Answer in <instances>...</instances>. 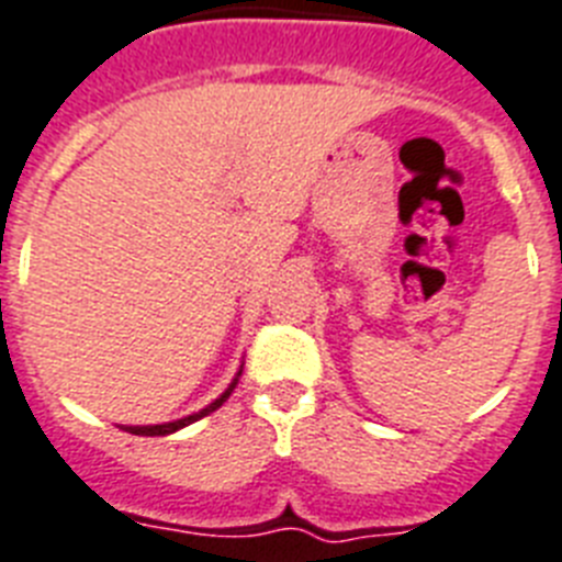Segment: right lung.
<instances>
[{
    "instance_id": "right-lung-1",
    "label": "right lung",
    "mask_w": 562,
    "mask_h": 562,
    "mask_svg": "<svg viewBox=\"0 0 562 562\" xmlns=\"http://www.w3.org/2000/svg\"><path fill=\"white\" fill-rule=\"evenodd\" d=\"M239 375H241V369H239V372H236V378H234V381H231V386H227V390L222 392V395H218V398L213 401V404H207V407H204V409H199V413L187 415V418H178V422L147 424V427H123V430L132 432V436H170V432L181 430V427H187V424L199 422V418H204V415H210V413H213V409L222 407V404H225V401L231 398V392L236 390V384H239Z\"/></svg>"
}]
</instances>
